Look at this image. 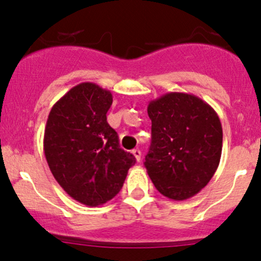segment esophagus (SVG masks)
<instances>
[{"label": "esophagus", "mask_w": 261, "mask_h": 261, "mask_svg": "<svg viewBox=\"0 0 261 261\" xmlns=\"http://www.w3.org/2000/svg\"><path fill=\"white\" fill-rule=\"evenodd\" d=\"M133 154H134V157L136 158L137 162L141 161V151H140V149H133Z\"/></svg>", "instance_id": "34e87169"}]
</instances>
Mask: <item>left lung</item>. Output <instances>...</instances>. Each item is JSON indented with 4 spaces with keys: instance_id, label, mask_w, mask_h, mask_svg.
Masks as SVG:
<instances>
[{
    "instance_id": "1",
    "label": "left lung",
    "mask_w": 261,
    "mask_h": 261,
    "mask_svg": "<svg viewBox=\"0 0 261 261\" xmlns=\"http://www.w3.org/2000/svg\"><path fill=\"white\" fill-rule=\"evenodd\" d=\"M152 142L145 167L155 189L182 201L196 195L216 172L222 125L214 108L194 94L166 93L149 101Z\"/></svg>"
}]
</instances>
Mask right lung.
<instances>
[{
  "label": "right lung",
  "mask_w": 261,
  "mask_h": 261,
  "mask_svg": "<svg viewBox=\"0 0 261 261\" xmlns=\"http://www.w3.org/2000/svg\"><path fill=\"white\" fill-rule=\"evenodd\" d=\"M110 91L83 82L54 104L44 133V153L54 178L72 199L87 206L103 205L124 185L136 163L119 145L107 121Z\"/></svg>",
  "instance_id": "add662e5"
}]
</instances>
